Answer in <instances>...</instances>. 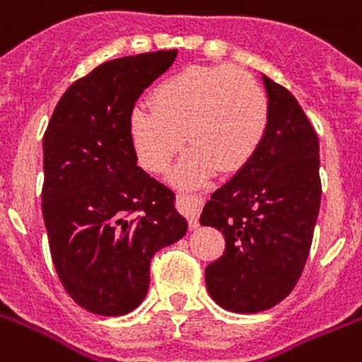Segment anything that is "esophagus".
<instances>
[{"label": "esophagus", "mask_w": 362, "mask_h": 362, "mask_svg": "<svg viewBox=\"0 0 362 362\" xmlns=\"http://www.w3.org/2000/svg\"><path fill=\"white\" fill-rule=\"evenodd\" d=\"M178 204H180L182 214L186 216L189 228L199 227V216H201L202 201L195 195H178Z\"/></svg>", "instance_id": "esophagus-1"}]
</instances>
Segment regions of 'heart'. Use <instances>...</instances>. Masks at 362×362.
Returning a JSON list of instances; mask_svg holds the SVG:
<instances>
[{
  "instance_id": "b5f03b06",
  "label": "heart",
  "mask_w": 362,
  "mask_h": 362,
  "mask_svg": "<svg viewBox=\"0 0 362 362\" xmlns=\"http://www.w3.org/2000/svg\"><path fill=\"white\" fill-rule=\"evenodd\" d=\"M269 124V102L262 85L232 66H189L167 76L151 93V107L137 105L128 132L141 167L163 173L184 146L189 152L173 175L191 187L217 169L242 171L257 156Z\"/></svg>"
}]
</instances>
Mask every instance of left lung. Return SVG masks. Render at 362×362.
I'll return each instance as SVG.
<instances>
[{
    "label": "left lung",
    "mask_w": 362,
    "mask_h": 362,
    "mask_svg": "<svg viewBox=\"0 0 362 362\" xmlns=\"http://www.w3.org/2000/svg\"><path fill=\"white\" fill-rule=\"evenodd\" d=\"M262 79L266 137L201 216V225L225 236L223 257L206 267L208 292L219 307L240 314L275 307L298 284L322 199L318 135L292 93Z\"/></svg>",
    "instance_id": "left-lung-1"
}]
</instances>
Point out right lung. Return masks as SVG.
I'll list each match as a JSON object with an SVG mask.
<instances>
[{"mask_svg": "<svg viewBox=\"0 0 362 362\" xmlns=\"http://www.w3.org/2000/svg\"><path fill=\"white\" fill-rule=\"evenodd\" d=\"M176 49L102 63L70 85L44 132L42 216L59 281L79 307L122 316L141 305L151 260L187 221L175 193L137 165L128 119Z\"/></svg>", "mask_w": 362, "mask_h": 362, "instance_id": "right-lung-1", "label": "right lung"}]
</instances>
